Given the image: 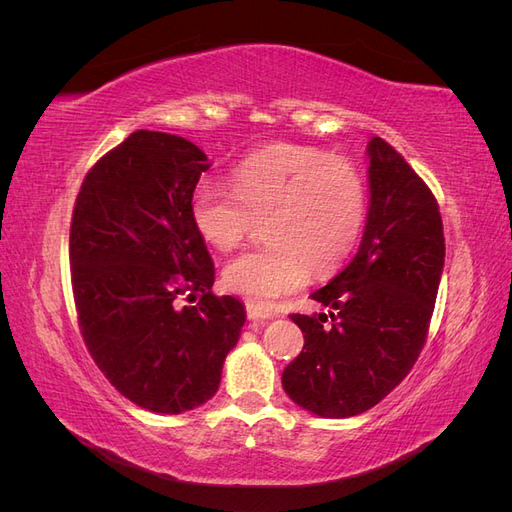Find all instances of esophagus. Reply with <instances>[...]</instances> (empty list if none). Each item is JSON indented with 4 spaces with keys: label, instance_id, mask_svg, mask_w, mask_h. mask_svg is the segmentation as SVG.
Wrapping results in <instances>:
<instances>
[{
    "label": "esophagus",
    "instance_id": "esophagus-1",
    "mask_svg": "<svg viewBox=\"0 0 512 512\" xmlns=\"http://www.w3.org/2000/svg\"><path fill=\"white\" fill-rule=\"evenodd\" d=\"M245 309H247V318H250V320H269V318H273L271 312H267V309H262L254 303H247Z\"/></svg>",
    "mask_w": 512,
    "mask_h": 512
}]
</instances>
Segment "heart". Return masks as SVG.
<instances>
[{
	"label": "heart",
	"mask_w": 512,
	"mask_h": 512,
	"mask_svg": "<svg viewBox=\"0 0 512 512\" xmlns=\"http://www.w3.org/2000/svg\"><path fill=\"white\" fill-rule=\"evenodd\" d=\"M365 183L350 162L297 145H273L232 170V188L200 181L190 200L192 222L222 252L237 247L254 220L265 222L267 247L226 262L222 280L250 303L269 307L299 290L309 269H337L361 237Z\"/></svg>",
	"instance_id": "1"
}]
</instances>
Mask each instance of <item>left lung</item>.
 <instances>
[{
	"instance_id": "8db88e82",
	"label": "left lung",
	"mask_w": 512,
	"mask_h": 512,
	"mask_svg": "<svg viewBox=\"0 0 512 512\" xmlns=\"http://www.w3.org/2000/svg\"><path fill=\"white\" fill-rule=\"evenodd\" d=\"M367 162L369 209L359 252L312 294L327 314L290 316L305 344L284 369V391L322 418L374 408L408 376L444 269L442 218L425 181L378 136L369 138Z\"/></svg>"
}]
</instances>
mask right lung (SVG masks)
<instances>
[{
    "label": "right lung",
    "instance_id": "right-lung-1",
    "mask_svg": "<svg viewBox=\"0 0 512 512\" xmlns=\"http://www.w3.org/2000/svg\"><path fill=\"white\" fill-rule=\"evenodd\" d=\"M209 160L194 143L138 130L89 170L76 196L70 267L85 344L106 380L158 414L203 406L222 380L245 305L215 297L190 200ZM181 293L201 297L176 307Z\"/></svg>",
    "mask_w": 512,
    "mask_h": 512
}]
</instances>
